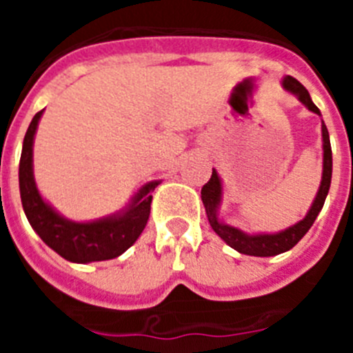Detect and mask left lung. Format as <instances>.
<instances>
[{
  "label": "left lung",
  "instance_id": "left-lung-1",
  "mask_svg": "<svg viewBox=\"0 0 353 353\" xmlns=\"http://www.w3.org/2000/svg\"><path fill=\"white\" fill-rule=\"evenodd\" d=\"M283 88L293 97H297V101L304 104L305 108L310 109L311 113L322 117L320 109L314 105L311 101L310 92L299 83L295 77L285 76L281 81ZM322 150H323V162H322V180H320V187H318L316 196H314L313 203H311L307 214L297 221L292 226L279 230V232H258V233H248L240 228L232 226V224L224 223L219 217L221 205H223V196H224V183L219 173L212 170V176L201 189V199H203L205 212H207L208 223H210L212 230H214L221 239L226 242L230 248L235 251L242 252V254H249V256H276L281 252L290 251L293 245L297 244L299 240L307 233L311 226H313L316 215L322 212L325 198L329 194L330 189V179H332V150H330V139H329V130H327L325 123L322 120Z\"/></svg>",
  "mask_w": 353,
  "mask_h": 353
}]
</instances>
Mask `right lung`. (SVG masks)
I'll return each mask as SVG.
<instances>
[{
    "mask_svg": "<svg viewBox=\"0 0 353 353\" xmlns=\"http://www.w3.org/2000/svg\"><path fill=\"white\" fill-rule=\"evenodd\" d=\"M43 109L26 130L19 162V191L28 223L37 235L61 258L72 263L113 260L139 239L150 215L152 192L161 180L146 182L121 210L92 221H72L40 194L33 173V145Z\"/></svg>",
    "mask_w": 353,
    "mask_h": 353,
    "instance_id": "obj_1",
    "label": "right lung"
}]
</instances>
